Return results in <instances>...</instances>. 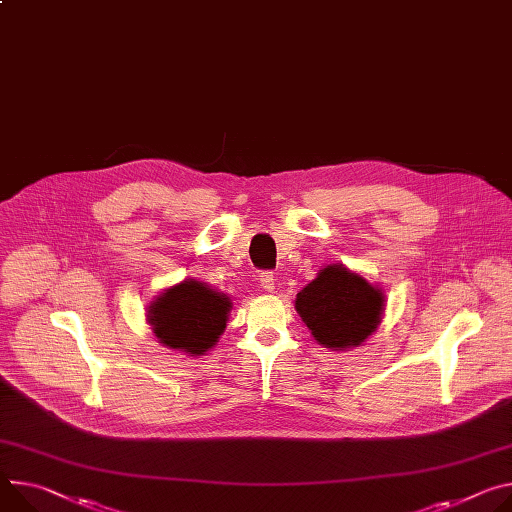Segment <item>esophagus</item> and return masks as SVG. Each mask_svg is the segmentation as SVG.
Listing matches in <instances>:
<instances>
[{
    "label": "esophagus",
    "instance_id": "1",
    "mask_svg": "<svg viewBox=\"0 0 512 512\" xmlns=\"http://www.w3.org/2000/svg\"><path fill=\"white\" fill-rule=\"evenodd\" d=\"M259 284L265 292H273L275 290V280H273V273L271 271H263L259 275Z\"/></svg>",
    "mask_w": 512,
    "mask_h": 512
}]
</instances>
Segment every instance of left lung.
I'll return each mask as SVG.
<instances>
[{
    "instance_id": "obj_1",
    "label": "left lung",
    "mask_w": 512,
    "mask_h": 512,
    "mask_svg": "<svg viewBox=\"0 0 512 512\" xmlns=\"http://www.w3.org/2000/svg\"><path fill=\"white\" fill-rule=\"evenodd\" d=\"M296 310L312 337L333 351L361 345L378 329L384 294L341 263L327 265L296 296Z\"/></svg>"
}]
</instances>
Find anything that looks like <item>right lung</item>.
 <instances>
[{"mask_svg": "<svg viewBox=\"0 0 512 512\" xmlns=\"http://www.w3.org/2000/svg\"><path fill=\"white\" fill-rule=\"evenodd\" d=\"M230 308L226 294L196 280H183L151 302L147 320L165 347L204 355L224 333Z\"/></svg>", "mask_w": 512, "mask_h": 512, "instance_id": "add662e5", "label": "right lung"}]
</instances>
